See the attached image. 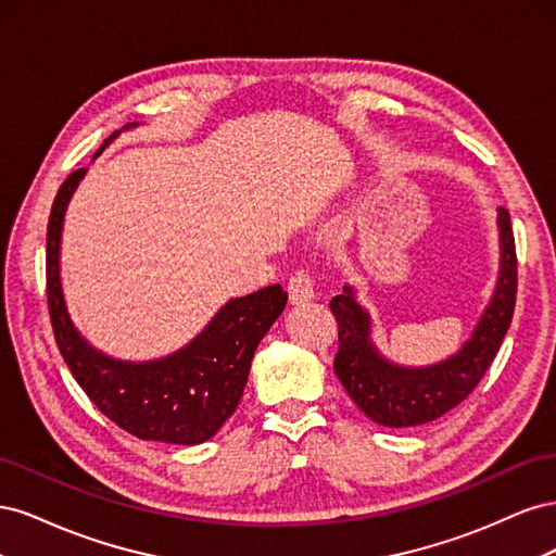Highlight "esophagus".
I'll list each match as a JSON object with an SVG mask.
<instances>
[{"mask_svg":"<svg viewBox=\"0 0 556 556\" xmlns=\"http://www.w3.org/2000/svg\"><path fill=\"white\" fill-rule=\"evenodd\" d=\"M288 292H290V301L294 306L306 304V301L315 299V285H313L311 271H306V268H299V271L288 282Z\"/></svg>","mask_w":556,"mask_h":556,"instance_id":"esophagus-1","label":"esophagus"}]
</instances>
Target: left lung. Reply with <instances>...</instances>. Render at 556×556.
Masks as SVG:
<instances>
[{
  "label": "left lung",
  "instance_id": "left-lung-1",
  "mask_svg": "<svg viewBox=\"0 0 556 556\" xmlns=\"http://www.w3.org/2000/svg\"><path fill=\"white\" fill-rule=\"evenodd\" d=\"M498 278L494 294L468 341L447 359L431 366H401L384 359L374 339V319L345 285L329 301L339 325V352L333 371L357 408L382 427L427 425L462 403L494 362L515 311L517 257L510 213L498 208Z\"/></svg>",
  "mask_w": 556,
  "mask_h": 556
}]
</instances>
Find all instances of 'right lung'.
Segmentation results:
<instances>
[{"label":"right lung","mask_w":556,"mask_h":556,"mask_svg":"<svg viewBox=\"0 0 556 556\" xmlns=\"http://www.w3.org/2000/svg\"><path fill=\"white\" fill-rule=\"evenodd\" d=\"M129 127L137 123L123 129ZM83 176L86 169H78L62 182L46 237L48 311L62 357L94 406L127 433L172 445L206 443L237 410L255 350L288 304V292L268 285L229 299L188 345L162 359L125 362L104 355L72 323L60 280L64 213Z\"/></svg>","instance_id":"add662e5"}]
</instances>
